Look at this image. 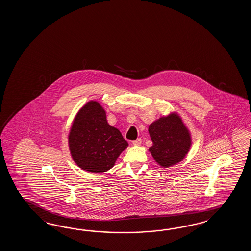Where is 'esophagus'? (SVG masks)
I'll use <instances>...</instances> for the list:
<instances>
[{
    "instance_id": "obj_1",
    "label": "esophagus",
    "mask_w": 251,
    "mask_h": 251,
    "mask_svg": "<svg viewBox=\"0 0 251 251\" xmlns=\"http://www.w3.org/2000/svg\"><path fill=\"white\" fill-rule=\"evenodd\" d=\"M132 144H133L134 146H138V145H140V144H142V139H136V140H134V141L132 142Z\"/></svg>"
}]
</instances>
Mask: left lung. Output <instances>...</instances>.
I'll return each instance as SVG.
<instances>
[{
	"label": "left lung",
	"instance_id": "8db88e82",
	"mask_svg": "<svg viewBox=\"0 0 251 251\" xmlns=\"http://www.w3.org/2000/svg\"><path fill=\"white\" fill-rule=\"evenodd\" d=\"M148 131L152 141L150 152L161 167L180 162L190 149V133L177 114L171 113L156 120L150 125Z\"/></svg>",
	"mask_w": 251,
	"mask_h": 251
}]
</instances>
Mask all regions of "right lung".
I'll list each match as a JSON object with an SVG mask.
<instances>
[{
	"instance_id": "1",
	"label": "right lung",
	"mask_w": 251,
	"mask_h": 251,
	"mask_svg": "<svg viewBox=\"0 0 251 251\" xmlns=\"http://www.w3.org/2000/svg\"><path fill=\"white\" fill-rule=\"evenodd\" d=\"M68 143L75 163L93 173L110 170L128 146L120 131L108 125L105 109L96 101L88 102L77 113Z\"/></svg>"
}]
</instances>
